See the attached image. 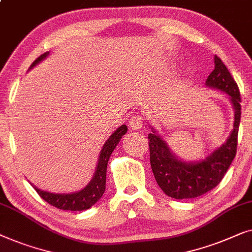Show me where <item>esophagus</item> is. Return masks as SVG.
<instances>
[{"instance_id":"esophagus-1","label":"esophagus","mask_w":252,"mask_h":252,"mask_svg":"<svg viewBox=\"0 0 252 252\" xmlns=\"http://www.w3.org/2000/svg\"><path fill=\"white\" fill-rule=\"evenodd\" d=\"M143 126H144V116H141L139 114L131 116L130 121H129L130 129L139 130Z\"/></svg>"}]
</instances>
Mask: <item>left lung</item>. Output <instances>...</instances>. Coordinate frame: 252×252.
<instances>
[{
	"label": "left lung",
	"instance_id": "obj_1",
	"mask_svg": "<svg viewBox=\"0 0 252 252\" xmlns=\"http://www.w3.org/2000/svg\"><path fill=\"white\" fill-rule=\"evenodd\" d=\"M205 84L229 95L234 108V126L225 144L201 161L185 162L170 151L168 145L152 127L148 134L150 158L158 185L166 195L184 200L201 196L215 189L224 178L236 154L241 120V97L235 81L219 57L215 56V69Z\"/></svg>",
	"mask_w": 252,
	"mask_h": 252
}]
</instances>
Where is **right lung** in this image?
<instances>
[{
    "instance_id": "obj_1",
    "label": "right lung",
    "mask_w": 252,
    "mask_h": 252,
    "mask_svg": "<svg viewBox=\"0 0 252 252\" xmlns=\"http://www.w3.org/2000/svg\"><path fill=\"white\" fill-rule=\"evenodd\" d=\"M49 52L41 55L35 62L32 63L30 69L36 66L41 60L45 59L48 57ZM127 131V126L126 125H122L118 127L111 137L106 140V143L102 146L100 151V155L98 158V164L95 168L94 175L92 177L91 182L84 187L83 189L79 190V192H74L69 194H56L50 193L47 190H42L37 187H34L38 195H40L45 202L49 204L54 205V207L62 209V210H69V211H82L87 210V209L91 208L92 205L100 200L102 194L105 192L106 189V171H107V163L111 154L114 151L116 145L120 143L122 136H125Z\"/></svg>"
}]
</instances>
